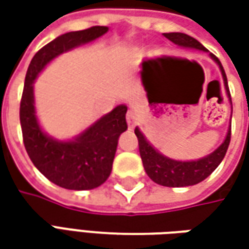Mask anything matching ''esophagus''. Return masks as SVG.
<instances>
[{
  "mask_svg": "<svg viewBox=\"0 0 249 249\" xmlns=\"http://www.w3.org/2000/svg\"><path fill=\"white\" fill-rule=\"evenodd\" d=\"M126 120H127V126H129V129H134L136 127V115H134V112H131L129 110L127 112V115H126Z\"/></svg>",
  "mask_w": 249,
  "mask_h": 249,
  "instance_id": "1",
  "label": "esophagus"
}]
</instances>
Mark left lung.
Returning a JSON list of instances; mask_svg holds the SVG:
<instances>
[{
    "mask_svg": "<svg viewBox=\"0 0 249 249\" xmlns=\"http://www.w3.org/2000/svg\"><path fill=\"white\" fill-rule=\"evenodd\" d=\"M163 36L167 40H170L172 43L181 47V48L209 53L202 44L196 41V38L190 37L188 34L163 33ZM209 56L219 66V69L222 72L226 94H227V98L231 104V97H230V91H229V86H227V77H226V73L223 71V66L213 53H209ZM231 112H233V107H231ZM134 133L139 139L140 155H141L142 165H144V169H145L149 178L152 181H155L157 184L165 187H187L201 183L220 165V162L225 158L226 151L229 148V144H230L231 123L229 126L223 142L209 155H206L204 158L196 159V160H177V159L169 158L166 155H163L160 151H158L148 140L145 139V136L142 134V131L139 127H136Z\"/></svg>",
    "mask_w": 249,
    "mask_h": 249,
    "instance_id": "8db88e82",
    "label": "left lung"
}]
</instances>
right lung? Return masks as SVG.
<instances>
[{"instance_id": "1", "label": "right lung", "mask_w": 249, "mask_h": 249, "mask_svg": "<svg viewBox=\"0 0 249 249\" xmlns=\"http://www.w3.org/2000/svg\"><path fill=\"white\" fill-rule=\"evenodd\" d=\"M108 32L94 26L56 37L36 53L29 65L20 101V126L29 157L44 176L66 190H92L107 181L118 148V140L127 130L126 105H118L71 140L48 136L36 113L34 82L44 68L63 53L89 44Z\"/></svg>"}]
</instances>
